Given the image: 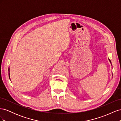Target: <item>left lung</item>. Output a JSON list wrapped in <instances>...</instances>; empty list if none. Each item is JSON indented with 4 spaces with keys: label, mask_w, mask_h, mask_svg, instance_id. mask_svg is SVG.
<instances>
[{
    "label": "left lung",
    "mask_w": 121,
    "mask_h": 121,
    "mask_svg": "<svg viewBox=\"0 0 121 121\" xmlns=\"http://www.w3.org/2000/svg\"><path fill=\"white\" fill-rule=\"evenodd\" d=\"M108 60H109V62H110V63H111V65H112V63H111V60H109V58H108Z\"/></svg>",
    "instance_id": "8db88e82"
}]
</instances>
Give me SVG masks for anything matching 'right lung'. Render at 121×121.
Segmentation results:
<instances>
[{
	"mask_svg": "<svg viewBox=\"0 0 121 121\" xmlns=\"http://www.w3.org/2000/svg\"><path fill=\"white\" fill-rule=\"evenodd\" d=\"M9 78L10 79V73H9Z\"/></svg>",
	"mask_w": 121,
	"mask_h": 121,
	"instance_id": "add662e5",
	"label": "right lung"
}]
</instances>
